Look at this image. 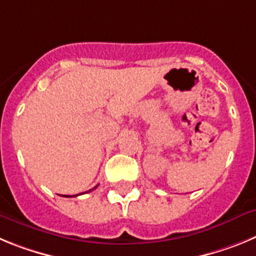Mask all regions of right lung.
I'll return each mask as SVG.
<instances>
[{"mask_svg": "<svg viewBox=\"0 0 256 256\" xmlns=\"http://www.w3.org/2000/svg\"><path fill=\"white\" fill-rule=\"evenodd\" d=\"M94 188H97V186H94V188H92V190H94ZM92 190H90V191H92ZM90 191H88V192H90ZM65 196V198H74V196H76V195H74V196H69V195H64Z\"/></svg>", "mask_w": 256, "mask_h": 256, "instance_id": "right-lung-1", "label": "right lung"}]
</instances>
